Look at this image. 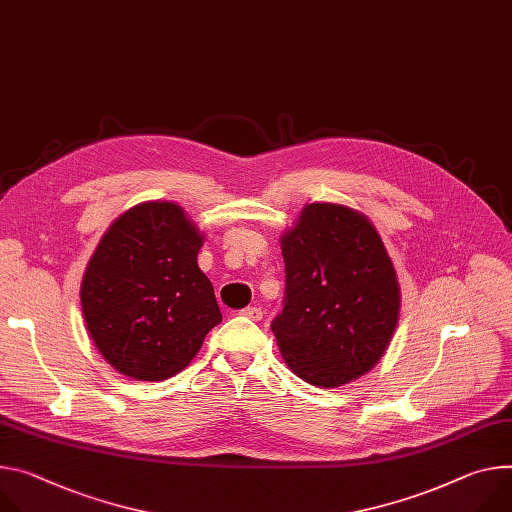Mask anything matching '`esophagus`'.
I'll use <instances>...</instances> for the list:
<instances>
[{
  "instance_id": "esophagus-1",
  "label": "esophagus",
  "mask_w": 512,
  "mask_h": 512,
  "mask_svg": "<svg viewBox=\"0 0 512 512\" xmlns=\"http://www.w3.org/2000/svg\"><path fill=\"white\" fill-rule=\"evenodd\" d=\"M241 314H243V316H247V318H251V320H261V318H263V310H261V308H257V306L243 308V310H241Z\"/></svg>"
}]
</instances>
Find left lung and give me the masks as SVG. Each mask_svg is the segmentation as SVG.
Returning <instances> with one entry per match:
<instances>
[{"mask_svg": "<svg viewBox=\"0 0 512 512\" xmlns=\"http://www.w3.org/2000/svg\"><path fill=\"white\" fill-rule=\"evenodd\" d=\"M284 310L271 322L284 361L318 388L343 386L386 353L400 286L376 226L341 204L304 206L284 232Z\"/></svg>", "mask_w": 512, "mask_h": 512, "instance_id": "8db88e82", "label": "left lung"}]
</instances>
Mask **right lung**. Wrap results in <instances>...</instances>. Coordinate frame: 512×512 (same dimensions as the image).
Segmentation results:
<instances>
[{
    "label": "right lung",
    "mask_w": 512,
    "mask_h": 512,
    "mask_svg": "<svg viewBox=\"0 0 512 512\" xmlns=\"http://www.w3.org/2000/svg\"><path fill=\"white\" fill-rule=\"evenodd\" d=\"M202 245L181 206L145 202L118 216L91 255L81 282L85 327L122 376L173 378L222 320L198 267Z\"/></svg>",
    "instance_id": "obj_1"
}]
</instances>
